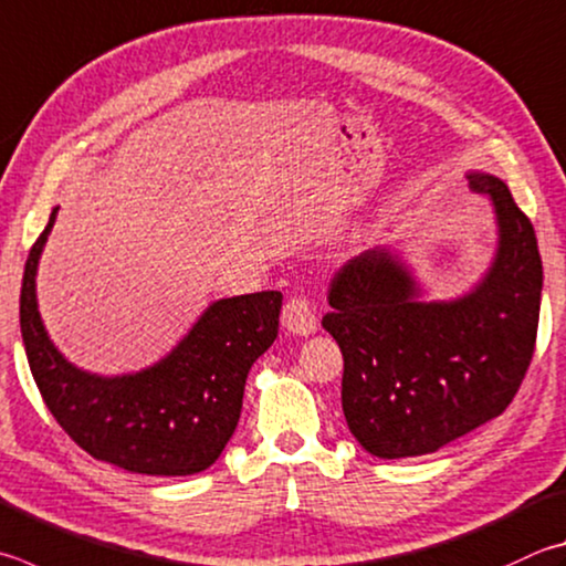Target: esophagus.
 <instances>
[{
	"label": "esophagus",
	"mask_w": 566,
	"mask_h": 566,
	"mask_svg": "<svg viewBox=\"0 0 566 566\" xmlns=\"http://www.w3.org/2000/svg\"><path fill=\"white\" fill-rule=\"evenodd\" d=\"M282 326L296 336H310L316 332V314L306 296H294L284 304Z\"/></svg>",
	"instance_id": "1"
}]
</instances>
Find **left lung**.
Here are the masks:
<instances>
[{
    "instance_id": "8db88e82",
    "label": "left lung",
    "mask_w": 566,
    "mask_h": 566,
    "mask_svg": "<svg viewBox=\"0 0 566 566\" xmlns=\"http://www.w3.org/2000/svg\"><path fill=\"white\" fill-rule=\"evenodd\" d=\"M470 188L492 205L497 244L455 300H426L400 250L374 248L334 276L322 326L344 354L348 430L384 460L436 453L497 418L534 354L542 260L527 214L490 172Z\"/></svg>"
}]
</instances>
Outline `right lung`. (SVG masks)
<instances>
[{
    "label": "right lung",
    "mask_w": 566,
    "mask_h": 566,
    "mask_svg": "<svg viewBox=\"0 0 566 566\" xmlns=\"http://www.w3.org/2000/svg\"><path fill=\"white\" fill-rule=\"evenodd\" d=\"M56 212L27 256L19 296L29 368L51 416L88 455L128 472L180 478L208 470L238 428L252 364L280 332L282 294L212 302L160 361L136 374L84 371L51 342L36 302L39 260Z\"/></svg>",
    "instance_id": "1"
}]
</instances>
